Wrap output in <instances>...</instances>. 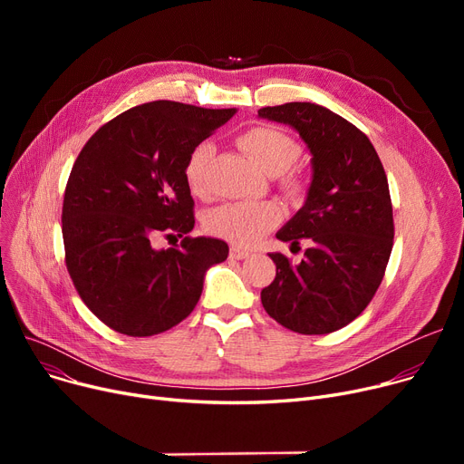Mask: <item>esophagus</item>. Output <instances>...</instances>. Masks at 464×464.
I'll return each instance as SVG.
<instances>
[{"label": "esophagus", "mask_w": 464, "mask_h": 464, "mask_svg": "<svg viewBox=\"0 0 464 464\" xmlns=\"http://www.w3.org/2000/svg\"><path fill=\"white\" fill-rule=\"evenodd\" d=\"M229 256H231L233 259H246V257H250V252H248V250H245V248L231 246V250H229Z\"/></svg>", "instance_id": "1"}]
</instances>
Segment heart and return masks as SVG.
Listing matches in <instances>:
<instances>
[{
  "instance_id": "1",
  "label": "heart",
  "mask_w": 464,
  "mask_h": 464,
  "mask_svg": "<svg viewBox=\"0 0 464 464\" xmlns=\"http://www.w3.org/2000/svg\"><path fill=\"white\" fill-rule=\"evenodd\" d=\"M238 146L265 173L278 175L285 170L282 180L285 191H301L299 177L287 170L301 158V146L294 137L273 126H256L238 137ZM210 156L212 146L205 140L195 146L186 161L184 177L195 195H203L207 189L205 180ZM280 218L282 210L273 201H237L214 208L207 216V229L219 238L233 242L235 246H252L276 227Z\"/></svg>"
}]
</instances>
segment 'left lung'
I'll list each match as a JSON object with an SVG mask.
<instances>
[{
	"label": "left lung",
	"instance_id": "1",
	"mask_svg": "<svg viewBox=\"0 0 464 464\" xmlns=\"http://www.w3.org/2000/svg\"><path fill=\"white\" fill-rule=\"evenodd\" d=\"M257 114L295 128L314 169L304 207L276 233L294 248L308 238L310 248L299 265L269 254L276 278L261 291L263 308L301 334L338 331L369 306L392 256L395 224L383 165L369 137L325 107L284 103Z\"/></svg>",
	"mask_w": 464,
	"mask_h": 464
}]
</instances>
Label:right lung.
Returning a JSON list of instances; mask_svg holds the SVG:
<instances>
[{
    "label": "right lung",
    "mask_w": 464,
    "mask_h": 464,
    "mask_svg": "<svg viewBox=\"0 0 464 464\" xmlns=\"http://www.w3.org/2000/svg\"><path fill=\"white\" fill-rule=\"evenodd\" d=\"M235 114L152 102L118 114L81 150L65 186V265L84 304L107 327L152 336L198 304L205 273L227 259L224 240L188 237L195 226L184 177L191 150ZM182 236L156 251L154 237Z\"/></svg>",
    "instance_id": "right-lung-1"
}]
</instances>
